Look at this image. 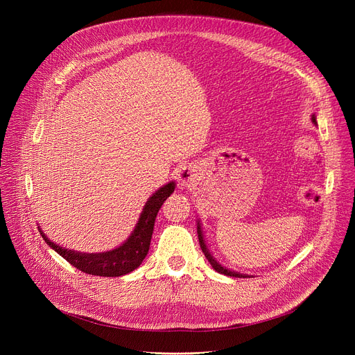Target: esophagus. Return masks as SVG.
<instances>
[{
    "label": "esophagus",
    "mask_w": 355,
    "mask_h": 355,
    "mask_svg": "<svg viewBox=\"0 0 355 355\" xmlns=\"http://www.w3.org/2000/svg\"><path fill=\"white\" fill-rule=\"evenodd\" d=\"M196 177L197 175L194 170L190 166H182L178 171V181L181 182V185H184V187H191V185L196 182Z\"/></svg>",
    "instance_id": "obj_1"
}]
</instances>
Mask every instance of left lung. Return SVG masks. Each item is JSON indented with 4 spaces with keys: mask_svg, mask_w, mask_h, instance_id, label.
<instances>
[{
    "mask_svg": "<svg viewBox=\"0 0 355 355\" xmlns=\"http://www.w3.org/2000/svg\"><path fill=\"white\" fill-rule=\"evenodd\" d=\"M312 122H313V123H316L315 115H312ZM197 233H198V241H200V248H201V250H202L204 256L207 257V260H209L210 265L213 266V269H214L216 272H218V273H223V275H227V276H234V277H246V275H241V273H237V272L229 270V269H226V268H223L221 265H218V263L216 262V260L213 259V256L210 254L209 249L206 248V243H204V239H202V232H201V227H200V225L197 226Z\"/></svg>",
    "mask_w": 355,
    "mask_h": 355,
    "instance_id": "1",
    "label": "left lung"
}]
</instances>
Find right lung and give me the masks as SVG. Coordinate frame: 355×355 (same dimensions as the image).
Here are the masks:
<instances>
[{
    "instance_id": "obj_1",
    "label": "right lung",
    "mask_w": 355,
    "mask_h": 355,
    "mask_svg": "<svg viewBox=\"0 0 355 355\" xmlns=\"http://www.w3.org/2000/svg\"><path fill=\"white\" fill-rule=\"evenodd\" d=\"M175 184L170 182L161 187L155 194H153V197H149L132 234L129 236V239L122 246L110 252L99 254L78 253L74 250L63 249L59 245L53 243V241H50L40 230L42 236L53 250H55L62 257H64L71 266L85 273L109 277L126 275L135 270L144 262V259L149 250V245H151L155 217L164 201L173 194Z\"/></svg>"
}]
</instances>
